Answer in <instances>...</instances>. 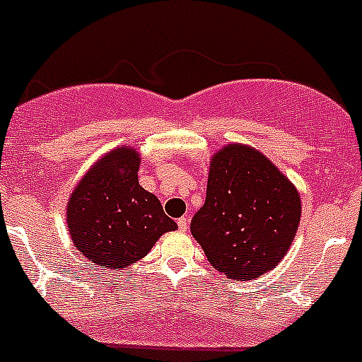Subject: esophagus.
<instances>
[{"label": "esophagus", "instance_id": "34e87169", "mask_svg": "<svg viewBox=\"0 0 362 362\" xmlns=\"http://www.w3.org/2000/svg\"><path fill=\"white\" fill-rule=\"evenodd\" d=\"M178 228H180L182 232H185L189 228V218L187 216H182V218H178Z\"/></svg>", "mask_w": 362, "mask_h": 362}]
</instances>
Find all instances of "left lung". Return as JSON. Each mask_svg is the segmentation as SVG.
Returning <instances> with one entry per match:
<instances>
[{
	"instance_id": "obj_1",
	"label": "left lung",
	"mask_w": 362,
	"mask_h": 362,
	"mask_svg": "<svg viewBox=\"0 0 362 362\" xmlns=\"http://www.w3.org/2000/svg\"><path fill=\"white\" fill-rule=\"evenodd\" d=\"M300 216L295 184L264 153L232 143L212 155L207 198L192 218L191 232L219 273L252 280L288 253Z\"/></svg>"
}]
</instances>
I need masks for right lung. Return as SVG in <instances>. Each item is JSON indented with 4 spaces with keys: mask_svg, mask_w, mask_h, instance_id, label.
I'll list each match as a JSON object with an SVG mask.
<instances>
[{
    "mask_svg": "<svg viewBox=\"0 0 362 362\" xmlns=\"http://www.w3.org/2000/svg\"><path fill=\"white\" fill-rule=\"evenodd\" d=\"M139 164L135 148H114L90 165L67 200L71 241L96 266L128 268L148 255L162 234L177 230L158 198L139 185Z\"/></svg>",
    "mask_w": 362,
    "mask_h": 362,
    "instance_id": "obj_1",
    "label": "right lung"
}]
</instances>
